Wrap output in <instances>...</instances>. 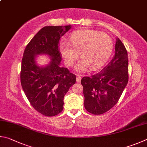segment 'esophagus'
<instances>
[{"instance_id": "esophagus-1", "label": "esophagus", "mask_w": 147, "mask_h": 147, "mask_svg": "<svg viewBox=\"0 0 147 147\" xmlns=\"http://www.w3.org/2000/svg\"><path fill=\"white\" fill-rule=\"evenodd\" d=\"M81 80V77L80 76H78L76 78V81L77 82H80Z\"/></svg>"}]
</instances>
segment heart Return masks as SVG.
I'll return each mask as SVG.
<instances>
[{
    "label": "heart",
    "instance_id": "b5f03b06",
    "mask_svg": "<svg viewBox=\"0 0 147 147\" xmlns=\"http://www.w3.org/2000/svg\"><path fill=\"white\" fill-rule=\"evenodd\" d=\"M113 48L112 38L105 33L96 30H83L72 33L69 42L63 40L59 50L68 66H71L80 53L81 60L76 69L83 71L90 66L93 70L99 69L109 58Z\"/></svg>",
    "mask_w": 147,
    "mask_h": 147
}]
</instances>
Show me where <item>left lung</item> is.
Instances as JSON below:
<instances>
[{
    "instance_id": "1",
    "label": "left lung",
    "mask_w": 147,
    "mask_h": 147,
    "mask_svg": "<svg viewBox=\"0 0 147 147\" xmlns=\"http://www.w3.org/2000/svg\"><path fill=\"white\" fill-rule=\"evenodd\" d=\"M128 81V53L117 38L112 61L99 73L81 79L85 109L94 115L109 111L119 101Z\"/></svg>"
}]
</instances>
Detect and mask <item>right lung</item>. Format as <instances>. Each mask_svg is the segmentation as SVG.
Here are the masks:
<instances>
[{"mask_svg":"<svg viewBox=\"0 0 147 147\" xmlns=\"http://www.w3.org/2000/svg\"><path fill=\"white\" fill-rule=\"evenodd\" d=\"M71 28L68 26H45L26 47L20 69V83L26 96L40 114L51 117L63 110L64 97L76 83V76L66 68L60 67V38ZM46 54L52 61L45 67L35 62L37 55Z\"/></svg>","mask_w":147,"mask_h":147,"instance_id":"1","label":"right lung"}]
</instances>
